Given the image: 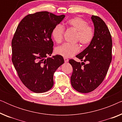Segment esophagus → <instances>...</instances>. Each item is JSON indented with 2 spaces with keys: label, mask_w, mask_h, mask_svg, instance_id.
I'll use <instances>...</instances> for the list:
<instances>
[{
  "label": "esophagus",
  "mask_w": 122,
  "mask_h": 122,
  "mask_svg": "<svg viewBox=\"0 0 122 122\" xmlns=\"http://www.w3.org/2000/svg\"><path fill=\"white\" fill-rule=\"evenodd\" d=\"M64 62H65V63L68 62V61H69V59H67V58H64Z\"/></svg>",
  "instance_id": "esophagus-1"
}]
</instances>
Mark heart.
I'll list each match as a JSON object with an SVG mask.
<instances>
[{
    "instance_id": "1",
    "label": "heart",
    "mask_w": 122,
    "mask_h": 122,
    "mask_svg": "<svg viewBox=\"0 0 122 122\" xmlns=\"http://www.w3.org/2000/svg\"><path fill=\"white\" fill-rule=\"evenodd\" d=\"M66 25L76 31V41H79L82 46H88L94 38V30L93 27L88 25L86 21L81 17H74L68 20ZM64 29L61 25H57L53 28L51 36L56 42L60 43L62 41ZM80 50L78 44H71L68 43L58 46L56 53L64 58H70L77 53Z\"/></svg>"
}]
</instances>
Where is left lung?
<instances>
[{
	"label": "left lung",
	"mask_w": 122,
	"mask_h": 122,
	"mask_svg": "<svg viewBox=\"0 0 122 122\" xmlns=\"http://www.w3.org/2000/svg\"><path fill=\"white\" fill-rule=\"evenodd\" d=\"M94 26V38L87 48L76 56L81 63L70 59L73 67L71 84L76 91L86 93L102 83L112 61V40L106 23L99 16L91 17Z\"/></svg>",
	"instance_id": "8db88e82"
}]
</instances>
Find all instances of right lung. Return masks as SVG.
<instances>
[{
	"label": "right lung",
	"mask_w": 122,
	"mask_h": 122,
	"mask_svg": "<svg viewBox=\"0 0 122 122\" xmlns=\"http://www.w3.org/2000/svg\"><path fill=\"white\" fill-rule=\"evenodd\" d=\"M65 17L48 11L29 14L21 20L11 41L12 62L18 76L34 93H44L54 84L53 75L64 63L63 56L53 53L51 31Z\"/></svg>",
	"instance_id": "obj_1"
}]
</instances>
